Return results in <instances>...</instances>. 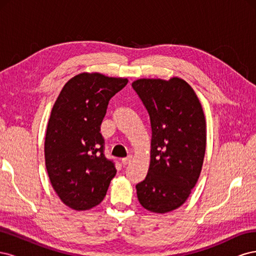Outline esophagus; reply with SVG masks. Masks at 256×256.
Listing matches in <instances>:
<instances>
[{"instance_id":"esophagus-1","label":"esophagus","mask_w":256,"mask_h":256,"mask_svg":"<svg viewBox=\"0 0 256 256\" xmlns=\"http://www.w3.org/2000/svg\"><path fill=\"white\" fill-rule=\"evenodd\" d=\"M131 160H132V156H128V157H126V158H122V164L124 166H127L128 164H130Z\"/></svg>"}]
</instances>
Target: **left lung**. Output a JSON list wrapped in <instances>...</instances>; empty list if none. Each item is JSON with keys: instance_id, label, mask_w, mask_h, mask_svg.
<instances>
[{"instance_id": "8db88e82", "label": "left lung", "mask_w": 256, "mask_h": 256, "mask_svg": "<svg viewBox=\"0 0 256 256\" xmlns=\"http://www.w3.org/2000/svg\"><path fill=\"white\" fill-rule=\"evenodd\" d=\"M132 88L150 114V164L138 182L140 204L152 212L180 207L198 182L206 150V120L196 92L184 80L138 79Z\"/></svg>"}]
</instances>
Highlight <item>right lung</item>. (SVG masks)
<instances>
[{
    "label": "right lung",
    "instance_id": "obj_1",
    "mask_svg": "<svg viewBox=\"0 0 256 256\" xmlns=\"http://www.w3.org/2000/svg\"><path fill=\"white\" fill-rule=\"evenodd\" d=\"M126 78L98 72L74 76L53 104L44 138L46 168L54 191L66 206L88 210L104 198L116 174L104 154L100 126L110 99Z\"/></svg>",
    "mask_w": 256,
    "mask_h": 256
}]
</instances>
